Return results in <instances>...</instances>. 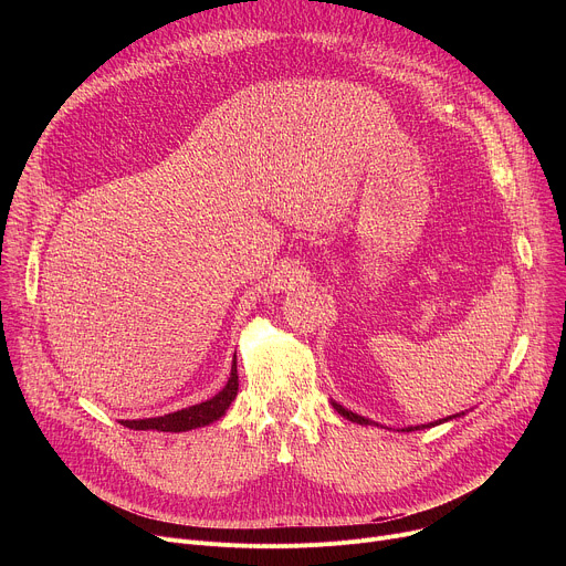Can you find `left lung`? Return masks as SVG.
I'll return each mask as SVG.
<instances>
[{
    "label": "left lung",
    "mask_w": 566,
    "mask_h": 566,
    "mask_svg": "<svg viewBox=\"0 0 566 566\" xmlns=\"http://www.w3.org/2000/svg\"><path fill=\"white\" fill-rule=\"evenodd\" d=\"M334 402V410L338 412V415H343L345 419H349L352 423H360V426H378V423H374V421H369V419H365V417H360V415H354L352 410H345L343 406H338L336 400H332ZM454 417H459V415H454ZM448 419H452V417H448ZM448 419H443V421H448ZM443 421H434V423H428V426H410V428H402L400 432H415V430H421V428H432V426H439V423H443Z\"/></svg>",
    "instance_id": "left-lung-1"
}]
</instances>
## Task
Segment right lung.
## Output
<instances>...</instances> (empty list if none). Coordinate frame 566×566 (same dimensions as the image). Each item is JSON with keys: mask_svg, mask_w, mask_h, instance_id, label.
Segmentation results:
<instances>
[{"mask_svg": "<svg viewBox=\"0 0 566 566\" xmlns=\"http://www.w3.org/2000/svg\"><path fill=\"white\" fill-rule=\"evenodd\" d=\"M237 389H239V376H237V356H234L228 382L212 398H208L203 402H197V406H190L186 410L172 412V415L154 417V419L120 421V426H125L129 430H158V432H188V430H195V428H203V426H210V423L219 421L226 415V410L230 408V402L237 396Z\"/></svg>", "mask_w": 566, "mask_h": 566, "instance_id": "right-lung-1", "label": "right lung"}]
</instances>
